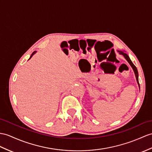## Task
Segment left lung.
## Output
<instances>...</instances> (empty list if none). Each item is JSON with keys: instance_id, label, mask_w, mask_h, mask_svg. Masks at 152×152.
I'll return each mask as SVG.
<instances>
[{"instance_id": "1", "label": "left lung", "mask_w": 152, "mask_h": 152, "mask_svg": "<svg viewBox=\"0 0 152 152\" xmlns=\"http://www.w3.org/2000/svg\"><path fill=\"white\" fill-rule=\"evenodd\" d=\"M119 53H120V54H122L123 55H124V57L126 59V60L128 61V62H129V64L131 65V66L132 67L133 69H134V72H135V77H136L137 82V83H138V84H139V88H140V85H139V83L138 71H137V68H136V66H135L134 64H133V62H132V61L130 60V58H129V57H128V55L126 53H125L123 52V51H119Z\"/></svg>"}]
</instances>
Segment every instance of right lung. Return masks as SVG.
Segmentation results:
<instances>
[{
	"instance_id": "obj_1",
	"label": "right lung",
	"mask_w": 152,
	"mask_h": 152,
	"mask_svg": "<svg viewBox=\"0 0 152 152\" xmlns=\"http://www.w3.org/2000/svg\"><path fill=\"white\" fill-rule=\"evenodd\" d=\"M35 53H36V51H33V53H32V54H31V57H29V58H31V57H32V56H33V55H34V54H35Z\"/></svg>"
}]
</instances>
